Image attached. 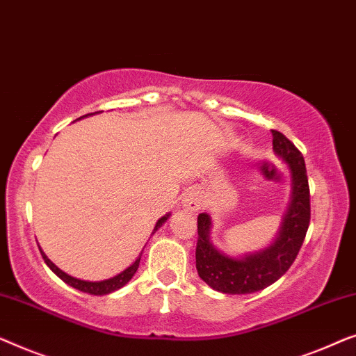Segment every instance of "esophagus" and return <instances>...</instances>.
<instances>
[{
  "instance_id": "1",
  "label": "esophagus",
  "mask_w": 356,
  "mask_h": 356,
  "mask_svg": "<svg viewBox=\"0 0 356 356\" xmlns=\"http://www.w3.org/2000/svg\"><path fill=\"white\" fill-rule=\"evenodd\" d=\"M203 204H204L203 195L200 193L198 190H190V192L185 193L182 198V207L185 209H188V211H198Z\"/></svg>"
}]
</instances>
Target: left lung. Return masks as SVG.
<instances>
[{
	"instance_id": "left-lung-1",
	"label": "left lung",
	"mask_w": 356,
	"mask_h": 356,
	"mask_svg": "<svg viewBox=\"0 0 356 356\" xmlns=\"http://www.w3.org/2000/svg\"><path fill=\"white\" fill-rule=\"evenodd\" d=\"M273 149L287 164L290 200L276 238L266 248L238 257L224 253L211 240V216L198 214L197 271L213 290L247 295L266 289L292 266L309 226V187L302 153L277 130H273Z\"/></svg>"
}]
</instances>
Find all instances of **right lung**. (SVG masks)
<instances>
[{
  "label": "right lung",
  "mask_w": 356,
  "mask_h": 356,
  "mask_svg": "<svg viewBox=\"0 0 356 356\" xmlns=\"http://www.w3.org/2000/svg\"><path fill=\"white\" fill-rule=\"evenodd\" d=\"M93 114H97V113H90V114H85V116H82V118H87V116H93ZM82 118H79V119H82ZM169 216H171V213H168V214H164L163 218H159L158 219V222H156V226H154V229H153V234L156 232V230L163 226L164 222L168 221L169 219ZM38 248H40V245H38ZM40 252H42V257H43V259H44V263H47V266L51 269V271L56 274V276L61 279V280H64V282H66L67 285H71V287H74V289H77V290H80V292H85V293H90V295H108V293H113V292H116V290H119L121 287H124V285H126L130 279L134 277V274L137 273V269H138V264H140V258H142V254H140V257L135 259V261L130 264V266L127 268V269H124L122 273H119L118 276H114V277H109V279H104V280H83V279H77V277H74V276H69L67 273H64L63 269H59L56 264H54L51 259H49L47 254L43 253V250L40 248Z\"/></svg>",
  "instance_id": "add662e5"
}]
</instances>
